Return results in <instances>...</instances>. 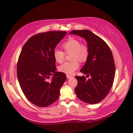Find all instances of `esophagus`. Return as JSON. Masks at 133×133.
Masks as SVG:
<instances>
[{
  "label": "esophagus",
  "mask_w": 133,
  "mask_h": 133,
  "mask_svg": "<svg viewBox=\"0 0 133 133\" xmlns=\"http://www.w3.org/2000/svg\"><path fill=\"white\" fill-rule=\"evenodd\" d=\"M66 77H67V78H71L72 77V76L71 75H66Z\"/></svg>",
  "instance_id": "34e87169"
}]
</instances>
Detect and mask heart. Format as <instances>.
Segmentation results:
<instances>
[{
	"label": "heart",
	"mask_w": 133,
	"mask_h": 133,
	"mask_svg": "<svg viewBox=\"0 0 133 133\" xmlns=\"http://www.w3.org/2000/svg\"><path fill=\"white\" fill-rule=\"evenodd\" d=\"M64 51L56 49L54 51V58L56 62L61 63L64 60L65 53L70 54L71 61L66 62L59 67V70L65 74H71L79 67L78 61L84 62L89 57V51L87 45L82 43L79 40L75 38H69L62 44Z\"/></svg>",
	"instance_id": "heart-1"
}]
</instances>
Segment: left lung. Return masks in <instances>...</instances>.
<instances>
[{
	"label": "left lung",
	"mask_w": 133,
	"mask_h": 133,
	"mask_svg": "<svg viewBox=\"0 0 133 133\" xmlns=\"http://www.w3.org/2000/svg\"><path fill=\"white\" fill-rule=\"evenodd\" d=\"M86 39L89 54L81 72L91 77L76 76L78 81L75 92L80 100L90 104L100 102L108 94L114 82L115 66L109 46L102 39L87 30H72Z\"/></svg>",
	"instance_id": "obj_1"
}]
</instances>
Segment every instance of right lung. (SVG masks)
I'll return each mask as SVG.
<instances>
[{"label": "right lung", "instance_id": "obj_1", "mask_svg": "<svg viewBox=\"0 0 133 133\" xmlns=\"http://www.w3.org/2000/svg\"><path fill=\"white\" fill-rule=\"evenodd\" d=\"M66 31H48L29 39L20 54L17 77L24 95L39 107H46L58 99L59 91L66 79L63 72H56L54 49ZM54 75L50 82L47 81Z\"/></svg>", "mask_w": 133, "mask_h": 133}]
</instances>
